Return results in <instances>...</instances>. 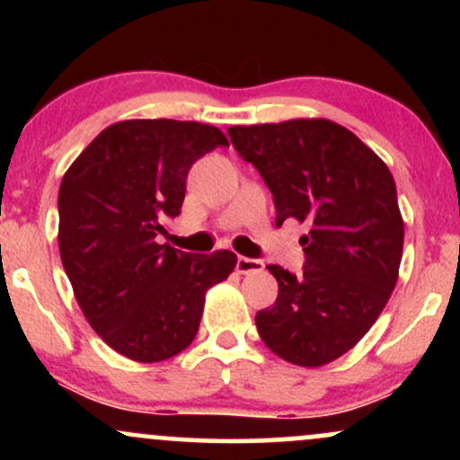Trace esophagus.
<instances>
[{"label": "esophagus", "mask_w": 460, "mask_h": 460, "mask_svg": "<svg viewBox=\"0 0 460 460\" xmlns=\"http://www.w3.org/2000/svg\"><path fill=\"white\" fill-rule=\"evenodd\" d=\"M235 270L240 274H252V272H261L263 270V261L260 260H251V257H237Z\"/></svg>", "instance_id": "esophagus-1"}]
</instances>
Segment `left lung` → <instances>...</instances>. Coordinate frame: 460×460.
<instances>
[{"mask_svg": "<svg viewBox=\"0 0 460 460\" xmlns=\"http://www.w3.org/2000/svg\"><path fill=\"white\" fill-rule=\"evenodd\" d=\"M235 151L260 171L277 226L307 223L303 274L268 266L279 283L255 315L274 355L320 367L357 346L398 281L404 220L387 164L350 129L326 119L229 128Z\"/></svg>", "mask_w": 460, "mask_h": 460, "instance_id": "obj_1", "label": "left lung"}]
</instances>
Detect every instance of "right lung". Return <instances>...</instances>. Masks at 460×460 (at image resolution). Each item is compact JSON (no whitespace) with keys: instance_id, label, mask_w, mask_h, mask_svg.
Returning <instances> with one entry per match:
<instances>
[{"instance_id":"right-lung-1","label":"right lung","mask_w":460,"mask_h":460,"mask_svg":"<svg viewBox=\"0 0 460 460\" xmlns=\"http://www.w3.org/2000/svg\"><path fill=\"white\" fill-rule=\"evenodd\" d=\"M229 145L214 125L134 119L110 125L68 166L58 246L94 332L119 355L157 363L197 337L205 292L234 272L231 251L192 255L155 237L181 212L190 166Z\"/></svg>"}]
</instances>
